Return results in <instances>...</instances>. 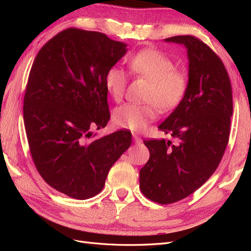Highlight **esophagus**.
Masks as SVG:
<instances>
[{
	"label": "esophagus",
	"mask_w": 251,
	"mask_h": 251,
	"mask_svg": "<svg viewBox=\"0 0 251 251\" xmlns=\"http://www.w3.org/2000/svg\"><path fill=\"white\" fill-rule=\"evenodd\" d=\"M133 138H134L135 143H140V142L142 141L141 137H139V136H138V135H136V134H133Z\"/></svg>",
	"instance_id": "1"
}]
</instances>
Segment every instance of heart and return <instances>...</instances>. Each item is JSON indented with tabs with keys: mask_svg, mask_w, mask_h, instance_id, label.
<instances>
[{
	"mask_svg": "<svg viewBox=\"0 0 251 251\" xmlns=\"http://www.w3.org/2000/svg\"><path fill=\"white\" fill-rule=\"evenodd\" d=\"M130 70L151 81L147 94L150 103H126L114 112V124L131 131H141L156 118V105L160 111L175 109L183 100L188 79L186 75L175 69L173 59L156 49H144L131 58ZM127 86L126 72L113 66L105 74V87L115 101H120Z\"/></svg>",
	"mask_w": 251,
	"mask_h": 251,
	"instance_id": "b5f03b06",
	"label": "heart"
}]
</instances>
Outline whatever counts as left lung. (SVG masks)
Here are the masks:
<instances>
[{
  "label": "left lung",
  "instance_id": "1",
  "mask_svg": "<svg viewBox=\"0 0 251 251\" xmlns=\"http://www.w3.org/2000/svg\"><path fill=\"white\" fill-rule=\"evenodd\" d=\"M165 41L186 47L189 71L184 98L159 126L176 141L143 140L150 159L140 170L139 185L159 204L186 198L215 173L228 143L232 115L231 83L221 58L194 35Z\"/></svg>",
  "mask_w": 251,
  "mask_h": 251
}]
</instances>
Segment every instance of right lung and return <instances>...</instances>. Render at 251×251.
<instances>
[{"mask_svg": "<svg viewBox=\"0 0 251 251\" xmlns=\"http://www.w3.org/2000/svg\"><path fill=\"white\" fill-rule=\"evenodd\" d=\"M126 52L104 33L68 28L44 45L30 70L23 107L30 154L45 182L71 198L100 194L131 146L126 130L93 135L111 116L105 74Z\"/></svg>", "mask_w": 251, "mask_h": 251, "instance_id": "right-lung-1", "label": "right lung"}]
</instances>
